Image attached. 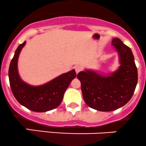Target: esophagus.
Wrapping results in <instances>:
<instances>
[{"label": "esophagus", "mask_w": 146, "mask_h": 146, "mask_svg": "<svg viewBox=\"0 0 146 146\" xmlns=\"http://www.w3.org/2000/svg\"><path fill=\"white\" fill-rule=\"evenodd\" d=\"M75 70H76V73H78L80 70H82V68L80 66H75Z\"/></svg>", "instance_id": "obj_1"}]
</instances>
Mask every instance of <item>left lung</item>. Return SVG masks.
<instances>
[{"mask_svg":"<svg viewBox=\"0 0 146 146\" xmlns=\"http://www.w3.org/2000/svg\"><path fill=\"white\" fill-rule=\"evenodd\" d=\"M112 45L118 52L120 66L110 74L86 69L77 75L83 99L91 108L112 111L125 106L132 98L138 83V71L132 50L119 38Z\"/></svg>","mask_w":146,"mask_h":146,"instance_id":"left-lung-1","label":"left lung"}]
</instances>
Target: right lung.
I'll use <instances>...</instances> for the list:
<instances>
[{
	"instance_id": "obj_1",
	"label": "right lung",
	"mask_w": 146,
	"mask_h": 146,
	"mask_svg": "<svg viewBox=\"0 0 146 146\" xmlns=\"http://www.w3.org/2000/svg\"><path fill=\"white\" fill-rule=\"evenodd\" d=\"M25 43L24 41L19 45L10 64L8 77L13 94L18 103L35 112H46L56 108L63 100L70 82L76 77V71L73 69L40 86L25 83L20 77L18 70V57Z\"/></svg>"
}]
</instances>
